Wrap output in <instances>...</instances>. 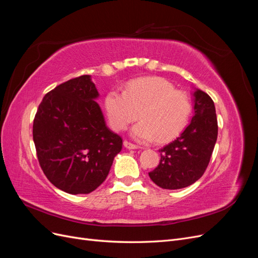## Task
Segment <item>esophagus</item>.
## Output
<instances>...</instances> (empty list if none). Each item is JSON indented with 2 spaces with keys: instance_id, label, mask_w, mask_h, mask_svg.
<instances>
[{
  "instance_id": "esophagus-1",
  "label": "esophagus",
  "mask_w": 258,
  "mask_h": 258,
  "mask_svg": "<svg viewBox=\"0 0 258 258\" xmlns=\"http://www.w3.org/2000/svg\"><path fill=\"white\" fill-rule=\"evenodd\" d=\"M123 145H124V147L129 148V150H137V148H138V145L131 143L129 141H123Z\"/></svg>"
}]
</instances>
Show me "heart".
I'll return each instance as SVG.
<instances>
[{"label":"heart","instance_id":"1","mask_svg":"<svg viewBox=\"0 0 258 258\" xmlns=\"http://www.w3.org/2000/svg\"><path fill=\"white\" fill-rule=\"evenodd\" d=\"M108 121L116 131L126 129L140 113V120L131 130L138 141L157 138L169 141L181 134L192 112L189 96L177 90L161 77H144L128 83L123 92L112 90L104 99Z\"/></svg>","mask_w":258,"mask_h":258}]
</instances>
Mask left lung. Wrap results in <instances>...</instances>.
Returning a JSON list of instances; mask_svg holds the SVG:
<instances>
[{
	"label": "left lung",
	"instance_id": "obj_1",
	"mask_svg": "<svg viewBox=\"0 0 258 258\" xmlns=\"http://www.w3.org/2000/svg\"><path fill=\"white\" fill-rule=\"evenodd\" d=\"M195 114L183 134L163 146L159 165L150 175L165 189H179L204 175L217 139V118L213 100L202 90L195 92Z\"/></svg>",
	"mask_w": 258,
	"mask_h": 258
}]
</instances>
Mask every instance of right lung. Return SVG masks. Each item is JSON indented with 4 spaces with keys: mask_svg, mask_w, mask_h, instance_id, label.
Instances as JSON below:
<instances>
[{
    "mask_svg": "<svg viewBox=\"0 0 258 258\" xmlns=\"http://www.w3.org/2000/svg\"><path fill=\"white\" fill-rule=\"evenodd\" d=\"M89 75L45 95L33 120L36 156L48 181L68 194H89L102 184L122 139L106 127Z\"/></svg>",
    "mask_w": 258,
    "mask_h": 258,
    "instance_id": "obj_1",
    "label": "right lung"
}]
</instances>
